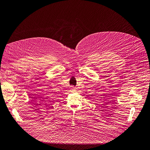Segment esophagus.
<instances>
[{
  "label": "esophagus",
  "mask_w": 150,
  "mask_h": 150,
  "mask_svg": "<svg viewBox=\"0 0 150 150\" xmlns=\"http://www.w3.org/2000/svg\"><path fill=\"white\" fill-rule=\"evenodd\" d=\"M75 87H74V86H71V89H72V90H75Z\"/></svg>",
  "instance_id": "obj_1"
}]
</instances>
